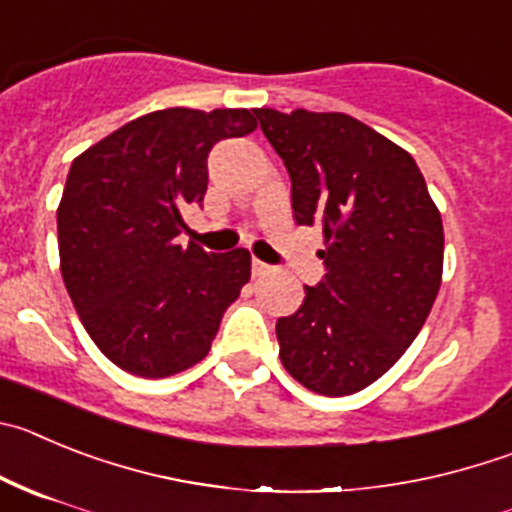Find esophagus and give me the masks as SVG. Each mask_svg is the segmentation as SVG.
Here are the masks:
<instances>
[{
    "instance_id": "obj_1",
    "label": "esophagus",
    "mask_w": 512,
    "mask_h": 512,
    "mask_svg": "<svg viewBox=\"0 0 512 512\" xmlns=\"http://www.w3.org/2000/svg\"><path fill=\"white\" fill-rule=\"evenodd\" d=\"M251 269H253V276H266V274H271V266L264 264V261H259V259H253Z\"/></svg>"
}]
</instances>
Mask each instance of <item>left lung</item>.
<instances>
[{
	"mask_svg": "<svg viewBox=\"0 0 512 512\" xmlns=\"http://www.w3.org/2000/svg\"><path fill=\"white\" fill-rule=\"evenodd\" d=\"M292 180L299 225L325 233L327 274L276 320L281 365L322 396L378 381L424 327L444 228L414 157L348 114L256 109Z\"/></svg>",
	"mask_w": 512,
	"mask_h": 512,
	"instance_id": "obj_1",
	"label": "left lung"
}]
</instances>
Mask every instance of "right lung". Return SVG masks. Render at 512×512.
I'll use <instances>...</instances> for the list:
<instances>
[{
    "mask_svg": "<svg viewBox=\"0 0 512 512\" xmlns=\"http://www.w3.org/2000/svg\"><path fill=\"white\" fill-rule=\"evenodd\" d=\"M248 109H164L73 159L58 208L60 271L83 327L111 363L167 378L208 355L251 279L246 248L180 246L182 210L208 190V154L256 129Z\"/></svg>",
    "mask_w": 512,
    "mask_h": 512,
    "instance_id": "obj_1",
    "label": "right lung"
}]
</instances>
